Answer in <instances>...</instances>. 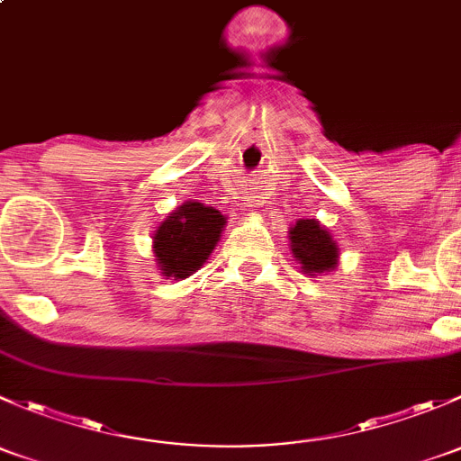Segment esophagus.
I'll list each match as a JSON object with an SVG mask.
<instances>
[{
  "instance_id": "esophagus-1",
  "label": "esophagus",
  "mask_w": 461,
  "mask_h": 461,
  "mask_svg": "<svg viewBox=\"0 0 461 461\" xmlns=\"http://www.w3.org/2000/svg\"><path fill=\"white\" fill-rule=\"evenodd\" d=\"M257 204H258L257 194H248V207H257Z\"/></svg>"
}]
</instances>
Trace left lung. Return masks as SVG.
<instances>
[{
	"label": "left lung",
	"mask_w": 461,
	"mask_h": 461,
	"mask_svg": "<svg viewBox=\"0 0 461 461\" xmlns=\"http://www.w3.org/2000/svg\"><path fill=\"white\" fill-rule=\"evenodd\" d=\"M292 257L310 276L332 272L339 263V248L330 231L314 218H301L290 230Z\"/></svg>",
	"instance_id": "1"
}]
</instances>
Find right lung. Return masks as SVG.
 <instances>
[{
    "mask_svg": "<svg viewBox=\"0 0 461 461\" xmlns=\"http://www.w3.org/2000/svg\"><path fill=\"white\" fill-rule=\"evenodd\" d=\"M227 218L203 203L176 207L153 234V254L162 276L187 278L209 258L221 240Z\"/></svg>",
    "mask_w": 461,
    "mask_h": 461,
    "instance_id": "right-lung-1",
    "label": "right lung"
}]
</instances>
